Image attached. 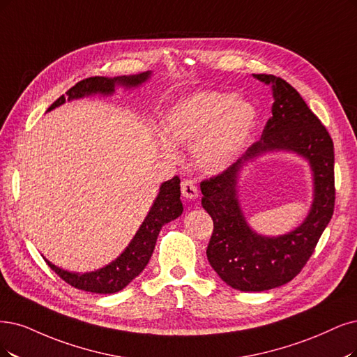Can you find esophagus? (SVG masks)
<instances>
[{
	"instance_id": "esophagus-1",
	"label": "esophagus",
	"mask_w": 357,
	"mask_h": 357,
	"mask_svg": "<svg viewBox=\"0 0 357 357\" xmlns=\"http://www.w3.org/2000/svg\"><path fill=\"white\" fill-rule=\"evenodd\" d=\"M181 192L187 200H195L199 197V191H197L195 183L191 179H185L181 183Z\"/></svg>"
}]
</instances>
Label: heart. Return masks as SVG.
Wrapping results in <instances>:
<instances>
[{"instance_id": "1", "label": "heart", "mask_w": 357, "mask_h": 357, "mask_svg": "<svg viewBox=\"0 0 357 357\" xmlns=\"http://www.w3.org/2000/svg\"><path fill=\"white\" fill-rule=\"evenodd\" d=\"M256 119L253 105L229 92L202 91L172 104L162 117L160 130L170 144H194L195 166L207 174H218L243 153ZM162 150L170 158L175 155L166 142Z\"/></svg>"}]
</instances>
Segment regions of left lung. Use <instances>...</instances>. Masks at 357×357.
I'll return each mask as SVG.
<instances>
[{
    "mask_svg": "<svg viewBox=\"0 0 357 357\" xmlns=\"http://www.w3.org/2000/svg\"><path fill=\"white\" fill-rule=\"evenodd\" d=\"M272 86V117L261 138L222 174L200 183L202 206L213 219L207 259L223 282L240 291H266L291 281L313 255L334 213V144L298 92L273 75H253ZM268 151L305 156L314 174V202L300 227L280 237L249 228L238 202L241 169Z\"/></svg>",
    "mask_w": 357,
    "mask_h": 357,
    "instance_id": "8db88e82",
    "label": "left lung"
}]
</instances>
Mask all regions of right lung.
<instances>
[{
    "label": "right lung",
    "mask_w": 357,
    "mask_h": 357,
    "mask_svg": "<svg viewBox=\"0 0 357 357\" xmlns=\"http://www.w3.org/2000/svg\"><path fill=\"white\" fill-rule=\"evenodd\" d=\"M150 76L151 72H144L132 76H94L84 79V81L77 82L75 86H72L66 92V97L61 96L59 100L52 102L48 112L59 107V105L66 102V100L70 101L94 94L112 96L117 85L125 88H137L144 82H147ZM179 182L181 179L178 176H174L162 183L150 212L145 216L142 225L137 231L135 236L125 248V252L116 260L109 263L107 266L94 272L75 273L52 265L51 261L45 259L47 265L54 271L63 281L77 289H84V291L96 294H113L121 291V289H123L132 280H135L144 271V268L147 266V263L150 261V257L154 252L157 236L162 227L182 215L183 207L181 203Z\"/></svg>",
    "instance_id": "right-lung-1"
}]
</instances>
